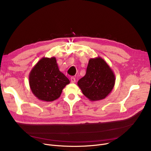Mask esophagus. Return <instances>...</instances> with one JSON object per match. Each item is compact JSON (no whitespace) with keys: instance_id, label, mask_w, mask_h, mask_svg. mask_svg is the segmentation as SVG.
<instances>
[{"instance_id":"esophagus-1","label":"esophagus","mask_w":151,"mask_h":151,"mask_svg":"<svg viewBox=\"0 0 151 151\" xmlns=\"http://www.w3.org/2000/svg\"><path fill=\"white\" fill-rule=\"evenodd\" d=\"M71 83H74L76 82V78H75V77H71Z\"/></svg>"}]
</instances>
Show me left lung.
Returning a JSON list of instances; mask_svg holds the SVG:
<instances>
[{"label":"left lung","instance_id":"8db88e82","mask_svg":"<svg viewBox=\"0 0 151 151\" xmlns=\"http://www.w3.org/2000/svg\"><path fill=\"white\" fill-rule=\"evenodd\" d=\"M112 69L100 57L90 59L85 76L77 82L83 94L91 101L105 99L114 88L115 78Z\"/></svg>","mask_w":151,"mask_h":151}]
</instances>
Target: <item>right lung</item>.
<instances>
[{
	"label": "right lung",
	"mask_w": 151,
	"mask_h": 151,
	"mask_svg": "<svg viewBox=\"0 0 151 151\" xmlns=\"http://www.w3.org/2000/svg\"><path fill=\"white\" fill-rule=\"evenodd\" d=\"M69 83V79L60 71L54 57L42 58L29 75L32 94L45 101H52L59 98L63 89Z\"/></svg>",
	"instance_id": "1"
}]
</instances>
